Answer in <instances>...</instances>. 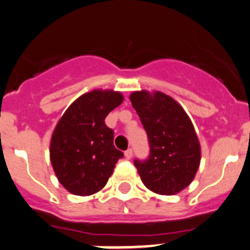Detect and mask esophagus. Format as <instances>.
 <instances>
[{
	"instance_id": "34e87169",
	"label": "esophagus",
	"mask_w": 250,
	"mask_h": 250,
	"mask_svg": "<svg viewBox=\"0 0 250 250\" xmlns=\"http://www.w3.org/2000/svg\"><path fill=\"white\" fill-rule=\"evenodd\" d=\"M125 157H126V159H131L132 158V149L129 148L125 151Z\"/></svg>"
}]
</instances>
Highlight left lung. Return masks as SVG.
Returning a JSON list of instances; mask_svg holds the SVG:
<instances>
[{
  "mask_svg": "<svg viewBox=\"0 0 250 250\" xmlns=\"http://www.w3.org/2000/svg\"><path fill=\"white\" fill-rule=\"evenodd\" d=\"M130 101L149 142L148 158L134 162L142 183L156 194H178L194 180L201 161L191 120L177 101L159 91L132 92Z\"/></svg>",
  "mask_w": 250,
  "mask_h": 250,
  "instance_id": "1",
  "label": "left lung"
}]
</instances>
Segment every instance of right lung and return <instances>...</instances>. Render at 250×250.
I'll return each mask as SVG.
<instances>
[{"mask_svg": "<svg viewBox=\"0 0 250 250\" xmlns=\"http://www.w3.org/2000/svg\"><path fill=\"white\" fill-rule=\"evenodd\" d=\"M124 97L111 89H94L78 97L56 124L50 161L60 184L73 195L88 196L105 187L124 153L114 147L106 115Z\"/></svg>", "mask_w": 250, "mask_h": 250, "instance_id": "add662e5", "label": "right lung"}]
</instances>
